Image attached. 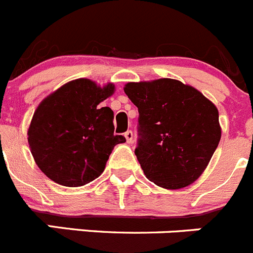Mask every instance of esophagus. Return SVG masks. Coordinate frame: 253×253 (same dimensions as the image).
<instances>
[{"label":"esophagus","instance_id":"obj_1","mask_svg":"<svg viewBox=\"0 0 253 253\" xmlns=\"http://www.w3.org/2000/svg\"><path fill=\"white\" fill-rule=\"evenodd\" d=\"M125 137H126L127 142L132 143V142H133V132H132L131 129L126 131V132H125Z\"/></svg>","mask_w":253,"mask_h":253}]
</instances>
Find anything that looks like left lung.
I'll list each match as a JSON object with an SVG mask.
<instances>
[{
  "label": "left lung",
  "instance_id": "1",
  "mask_svg": "<svg viewBox=\"0 0 253 253\" xmlns=\"http://www.w3.org/2000/svg\"><path fill=\"white\" fill-rule=\"evenodd\" d=\"M125 93L138 108L134 155L146 177L169 190L195 182L221 138L216 106L171 79L129 82Z\"/></svg>",
  "mask_w": 253,
  "mask_h": 253
}]
</instances>
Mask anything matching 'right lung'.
Listing matches in <instances>:
<instances>
[{"label": "right lung", "instance_id": "1", "mask_svg": "<svg viewBox=\"0 0 253 253\" xmlns=\"http://www.w3.org/2000/svg\"><path fill=\"white\" fill-rule=\"evenodd\" d=\"M113 84L101 88L86 79L68 82L37 107L28 143L37 166L48 178L67 187H79L103 172L117 143L113 111L100 103L113 93Z\"/></svg>", "mask_w": 253, "mask_h": 253}]
</instances>
